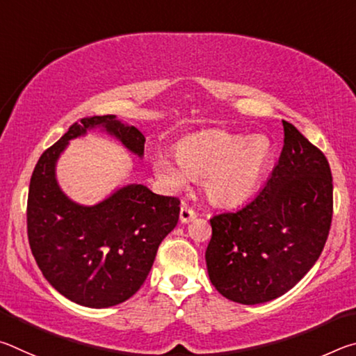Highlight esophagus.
I'll use <instances>...</instances> for the list:
<instances>
[{"label": "esophagus", "instance_id": "34e87169", "mask_svg": "<svg viewBox=\"0 0 356 356\" xmlns=\"http://www.w3.org/2000/svg\"><path fill=\"white\" fill-rule=\"evenodd\" d=\"M195 218H196L195 210L190 209L186 204H182V207H180V222H190Z\"/></svg>", "mask_w": 356, "mask_h": 356}]
</instances>
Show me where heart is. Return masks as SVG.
I'll return each mask as SVG.
<instances>
[{"label":"heart","instance_id":"b5f03b06","mask_svg":"<svg viewBox=\"0 0 356 356\" xmlns=\"http://www.w3.org/2000/svg\"><path fill=\"white\" fill-rule=\"evenodd\" d=\"M272 156V141L265 135L213 130L185 140L177 154H159L154 170L156 177L176 190L193 177H206L204 188L210 201L238 206L256 191Z\"/></svg>","mask_w":356,"mask_h":356}]
</instances>
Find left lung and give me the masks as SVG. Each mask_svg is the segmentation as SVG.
Segmentation results:
<instances>
[{
	"label": "left lung",
	"instance_id": "obj_1",
	"mask_svg": "<svg viewBox=\"0 0 356 356\" xmlns=\"http://www.w3.org/2000/svg\"><path fill=\"white\" fill-rule=\"evenodd\" d=\"M278 163L254 200L210 218L209 278L222 297L259 305L284 295L309 272L327 242L333 179L325 155L292 124Z\"/></svg>",
	"mask_w": 356,
	"mask_h": 356
}]
</instances>
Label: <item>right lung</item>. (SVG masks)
Returning a JSON list of instances; mask_svg holds the SVG:
<instances>
[{"label": "right lung", "instance_id": "1", "mask_svg": "<svg viewBox=\"0 0 356 356\" xmlns=\"http://www.w3.org/2000/svg\"><path fill=\"white\" fill-rule=\"evenodd\" d=\"M100 130L144 156L146 138L116 116L81 119L40 155L28 195V238L45 280L88 308L129 300L146 281L156 250L179 221V200L143 184H127L94 206L75 202L59 186L56 165L69 143Z\"/></svg>", "mask_w": 356, "mask_h": 356}]
</instances>
